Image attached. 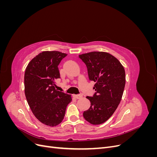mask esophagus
Segmentation results:
<instances>
[{
    "label": "esophagus",
    "instance_id": "34e87169",
    "mask_svg": "<svg viewBox=\"0 0 157 157\" xmlns=\"http://www.w3.org/2000/svg\"><path fill=\"white\" fill-rule=\"evenodd\" d=\"M73 96L76 99H80V98H82V94H77V95L75 94Z\"/></svg>",
    "mask_w": 157,
    "mask_h": 157
}]
</instances>
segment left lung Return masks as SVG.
<instances>
[{"label": "left lung", "mask_w": 157, "mask_h": 157, "mask_svg": "<svg viewBox=\"0 0 157 157\" xmlns=\"http://www.w3.org/2000/svg\"><path fill=\"white\" fill-rule=\"evenodd\" d=\"M86 64L89 79L96 82V93L87 96L90 107L84 111V119L94 125L107 121L121 101L126 83L125 70L115 56L105 52H92L79 55Z\"/></svg>", "instance_id": "left-lung-1"}]
</instances>
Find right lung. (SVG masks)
I'll list each match as a JSON object with an SVG mask.
<instances>
[{
    "mask_svg": "<svg viewBox=\"0 0 157 157\" xmlns=\"http://www.w3.org/2000/svg\"><path fill=\"white\" fill-rule=\"evenodd\" d=\"M67 56L58 51H44L28 63L25 71V95L33 115L42 124L56 126L62 122L71 95L56 89L60 77L58 65Z\"/></svg>",
    "mask_w": 157,
    "mask_h": 157,
    "instance_id": "add662e5",
    "label": "right lung"
}]
</instances>
